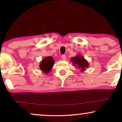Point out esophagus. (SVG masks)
<instances>
[{"label": "esophagus", "mask_w": 122, "mask_h": 122, "mask_svg": "<svg viewBox=\"0 0 122 122\" xmlns=\"http://www.w3.org/2000/svg\"><path fill=\"white\" fill-rule=\"evenodd\" d=\"M61 58H62L63 60L66 59V55H65V54L62 55V56H61Z\"/></svg>", "instance_id": "esophagus-1"}]
</instances>
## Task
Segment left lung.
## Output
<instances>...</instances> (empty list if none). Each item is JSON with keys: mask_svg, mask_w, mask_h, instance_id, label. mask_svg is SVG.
Instances as JSON below:
<instances>
[{"mask_svg": "<svg viewBox=\"0 0 122 122\" xmlns=\"http://www.w3.org/2000/svg\"><path fill=\"white\" fill-rule=\"evenodd\" d=\"M71 61L73 63L74 66H78V68H81V71H83L86 70V68L88 67L89 65L86 60L81 55H78L71 58Z\"/></svg>", "mask_w": 122, "mask_h": 122, "instance_id": "1", "label": "left lung"}]
</instances>
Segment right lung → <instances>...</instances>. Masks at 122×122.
Returning <instances> with one entry per match:
<instances>
[{
	"label": "right lung",
	"mask_w": 122,
	"mask_h": 122,
	"mask_svg": "<svg viewBox=\"0 0 122 122\" xmlns=\"http://www.w3.org/2000/svg\"><path fill=\"white\" fill-rule=\"evenodd\" d=\"M54 63V59L52 56H48L41 61L40 69L45 73H48L53 68Z\"/></svg>",
	"instance_id": "obj_1"
}]
</instances>
